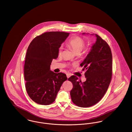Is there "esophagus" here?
Listing matches in <instances>:
<instances>
[{"mask_svg": "<svg viewBox=\"0 0 132 132\" xmlns=\"http://www.w3.org/2000/svg\"><path fill=\"white\" fill-rule=\"evenodd\" d=\"M66 76H67V78H69V77L71 76V74H70V73H67V74H66Z\"/></svg>", "mask_w": 132, "mask_h": 132, "instance_id": "34e87169", "label": "esophagus"}]
</instances>
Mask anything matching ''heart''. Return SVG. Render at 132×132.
I'll list each match as a JSON object with an SVG mask.
<instances>
[{
	"label": "heart",
	"mask_w": 132,
	"mask_h": 132,
	"mask_svg": "<svg viewBox=\"0 0 132 132\" xmlns=\"http://www.w3.org/2000/svg\"><path fill=\"white\" fill-rule=\"evenodd\" d=\"M67 45L72 49L75 54H78L85 47V42L82 38L80 37H76L69 40L67 43ZM62 50V47L60 46L58 50V54L59 55L61 54Z\"/></svg>",
	"instance_id": "b5f03b06"
}]
</instances>
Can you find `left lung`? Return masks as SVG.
I'll list each match as a JSON object with an SVG mask.
<instances>
[{
	"mask_svg": "<svg viewBox=\"0 0 132 132\" xmlns=\"http://www.w3.org/2000/svg\"><path fill=\"white\" fill-rule=\"evenodd\" d=\"M85 35V33H82ZM94 35V34H93ZM95 43L80 66L86 70V81L82 82L72 76L68 80L73 83L70 92L71 100L81 107H88L98 103L106 93L111 82L112 71V56L106 42L95 34Z\"/></svg>",
	"mask_w": 132,
	"mask_h": 132,
	"instance_id": "left-lung-1",
	"label": "left lung"
}]
</instances>
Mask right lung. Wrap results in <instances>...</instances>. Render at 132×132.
<instances>
[{"label": "right lung", "mask_w": 132, "mask_h": 132, "mask_svg": "<svg viewBox=\"0 0 132 132\" xmlns=\"http://www.w3.org/2000/svg\"><path fill=\"white\" fill-rule=\"evenodd\" d=\"M69 34L63 31L44 32L35 38L28 48L24 65L26 89L30 97L38 104L52 103L67 79L66 74L54 73L50 67Z\"/></svg>", "instance_id": "add662e5"}]
</instances>
